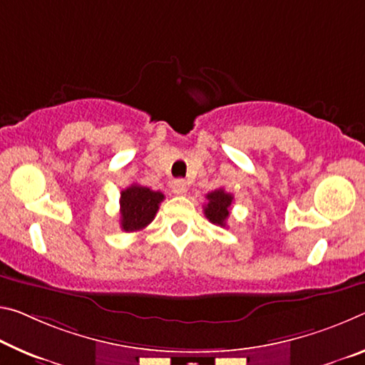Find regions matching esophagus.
<instances>
[{"mask_svg":"<svg viewBox=\"0 0 365 365\" xmlns=\"http://www.w3.org/2000/svg\"><path fill=\"white\" fill-rule=\"evenodd\" d=\"M172 192L175 195H185L187 193V182L182 180V178H178L172 183Z\"/></svg>","mask_w":365,"mask_h":365,"instance_id":"34e87169","label":"esophagus"}]
</instances>
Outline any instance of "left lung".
Returning <instances> with one entry per match:
<instances>
[{
  "mask_svg": "<svg viewBox=\"0 0 365 365\" xmlns=\"http://www.w3.org/2000/svg\"><path fill=\"white\" fill-rule=\"evenodd\" d=\"M207 205L205 206V216L210 219L212 224H217L224 227L230 214V206H232L234 196L219 188L206 195Z\"/></svg>",
  "mask_w": 365,
  "mask_h": 365,
  "instance_id": "8db88e82",
  "label": "left lung"
}]
</instances>
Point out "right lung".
Here are the masks:
<instances>
[{
  "label": "right lung",
  "instance_id": "obj_1",
  "mask_svg": "<svg viewBox=\"0 0 365 365\" xmlns=\"http://www.w3.org/2000/svg\"><path fill=\"white\" fill-rule=\"evenodd\" d=\"M164 195L141 185H130L120 195V225L125 232L143 230L153 222Z\"/></svg>",
  "mask_w": 365,
  "mask_h": 365
}]
</instances>
